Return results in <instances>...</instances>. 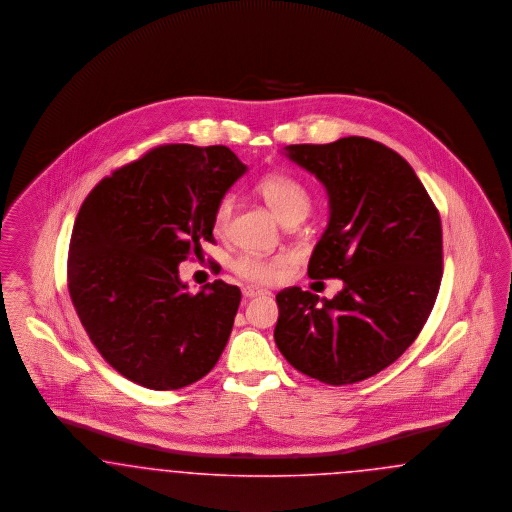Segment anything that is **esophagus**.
I'll return each mask as SVG.
<instances>
[{
  "label": "esophagus",
  "instance_id": "34e87169",
  "mask_svg": "<svg viewBox=\"0 0 512 512\" xmlns=\"http://www.w3.org/2000/svg\"><path fill=\"white\" fill-rule=\"evenodd\" d=\"M260 294H266V290L256 289V287H243L245 298H254V296H260Z\"/></svg>",
  "mask_w": 512,
  "mask_h": 512
}]
</instances>
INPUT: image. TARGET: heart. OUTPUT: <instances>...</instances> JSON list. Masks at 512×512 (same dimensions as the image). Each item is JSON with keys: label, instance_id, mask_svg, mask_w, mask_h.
Masks as SVG:
<instances>
[{"label": "heart", "instance_id": "1", "mask_svg": "<svg viewBox=\"0 0 512 512\" xmlns=\"http://www.w3.org/2000/svg\"><path fill=\"white\" fill-rule=\"evenodd\" d=\"M254 191L260 199H264L267 206L275 212V216L289 225V223L302 222L310 208H312V195L302 181H298L287 174H267L258 179ZM233 200L231 197H222L214 210V229L222 233L231 220ZM294 264L292 254H275V256H256V254H243L233 262V271L254 285H275L281 283L289 275L290 266Z\"/></svg>", "mask_w": 512, "mask_h": 512}]
</instances>
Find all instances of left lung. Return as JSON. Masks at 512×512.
<instances>
[{
    "mask_svg": "<svg viewBox=\"0 0 512 512\" xmlns=\"http://www.w3.org/2000/svg\"><path fill=\"white\" fill-rule=\"evenodd\" d=\"M319 179L331 216L308 275L342 279L333 300L290 287L277 294L275 344L294 369L342 386L373 377L413 344L442 283V222L415 170L367 137L289 145Z\"/></svg>",
    "mask_w": 512,
    "mask_h": 512,
    "instance_id": "left-lung-1",
    "label": "left lung"
}]
</instances>
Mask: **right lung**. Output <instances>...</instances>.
I'll use <instances>...</instances> for the list:
<instances>
[{
  "label": "right lung",
  "instance_id": "obj_1",
  "mask_svg": "<svg viewBox=\"0 0 512 512\" xmlns=\"http://www.w3.org/2000/svg\"><path fill=\"white\" fill-rule=\"evenodd\" d=\"M246 172L223 147L162 145L101 179L68 248V292L89 340L122 377L178 390L218 363L241 290L187 292L178 266L214 243V210Z\"/></svg>",
  "mask_w": 512,
  "mask_h": 512
}]
</instances>
